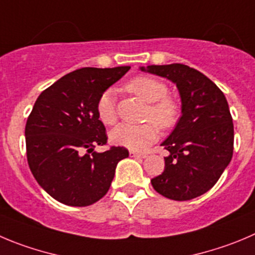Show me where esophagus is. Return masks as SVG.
Returning <instances> with one entry per match:
<instances>
[{
	"instance_id": "esophagus-1",
	"label": "esophagus",
	"mask_w": 255,
	"mask_h": 255,
	"mask_svg": "<svg viewBox=\"0 0 255 255\" xmlns=\"http://www.w3.org/2000/svg\"><path fill=\"white\" fill-rule=\"evenodd\" d=\"M130 157H134V158H146L147 154L146 153H139V152H134V151H129Z\"/></svg>"
}]
</instances>
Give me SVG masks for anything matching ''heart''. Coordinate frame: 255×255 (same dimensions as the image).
<instances>
[{
	"label": "heart",
	"instance_id": "obj_1",
	"mask_svg": "<svg viewBox=\"0 0 255 255\" xmlns=\"http://www.w3.org/2000/svg\"><path fill=\"white\" fill-rule=\"evenodd\" d=\"M128 92L137 95L146 103H149L147 120H153L163 129L172 127L178 118V106L167 98V87L161 80L148 75H139L127 84ZM97 114L104 125H114L117 121L114 93L108 89L102 93L97 103ZM112 143L126 147L132 151H142L151 146L158 138V127L153 122L144 125H121L109 134Z\"/></svg>",
	"mask_w": 255,
	"mask_h": 255
}]
</instances>
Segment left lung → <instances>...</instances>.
I'll list each match as a JSON object with an SVG mask.
<instances>
[{
  "mask_svg": "<svg viewBox=\"0 0 255 255\" xmlns=\"http://www.w3.org/2000/svg\"><path fill=\"white\" fill-rule=\"evenodd\" d=\"M139 70L172 82L181 98V117L161 143L170 152L165 170L152 178V186L176 201L205 194L233 157L234 126L224 93L203 73L182 64L141 66Z\"/></svg>",
  "mask_w": 255,
  "mask_h": 255,
  "instance_id": "1",
  "label": "left lung"
}]
</instances>
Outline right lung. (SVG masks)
I'll use <instances>...</instances> for the list:
<instances>
[{
	"mask_svg": "<svg viewBox=\"0 0 255 255\" xmlns=\"http://www.w3.org/2000/svg\"><path fill=\"white\" fill-rule=\"evenodd\" d=\"M130 66L83 68L64 75L35 102L25 127L30 170L37 184L59 203L88 206L108 192L125 147L94 151L107 143L97 114L102 93Z\"/></svg>",
	"mask_w": 255,
	"mask_h": 255,
	"instance_id": "add662e5",
	"label": "right lung"
}]
</instances>
